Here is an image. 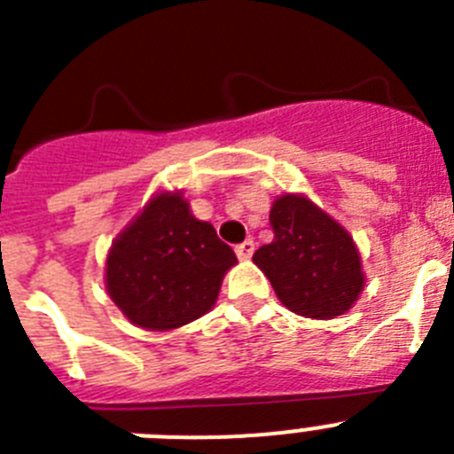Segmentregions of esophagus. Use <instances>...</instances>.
Wrapping results in <instances>:
<instances>
[{
  "instance_id": "esophagus-1",
  "label": "esophagus",
  "mask_w": 454,
  "mask_h": 454,
  "mask_svg": "<svg viewBox=\"0 0 454 454\" xmlns=\"http://www.w3.org/2000/svg\"><path fill=\"white\" fill-rule=\"evenodd\" d=\"M252 254H254V240L252 239L243 240V243L236 246V256H239V259H250Z\"/></svg>"
}]
</instances>
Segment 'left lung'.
<instances>
[{
	"label": "left lung",
	"instance_id": "left-lung-1",
	"mask_svg": "<svg viewBox=\"0 0 454 454\" xmlns=\"http://www.w3.org/2000/svg\"><path fill=\"white\" fill-rule=\"evenodd\" d=\"M275 239L254 252L284 307L307 318L346 314L364 288L359 252L339 223L302 195H282L270 211Z\"/></svg>",
	"mask_w": 454,
	"mask_h": 454
}]
</instances>
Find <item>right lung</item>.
<instances>
[{"mask_svg":"<svg viewBox=\"0 0 454 454\" xmlns=\"http://www.w3.org/2000/svg\"><path fill=\"white\" fill-rule=\"evenodd\" d=\"M236 254L208 223L192 218L179 192L156 195L115 239L106 288L145 330H175L214 307Z\"/></svg>","mask_w":454,"mask_h":454,"instance_id":"right-lung-1","label":"right lung"}]
</instances>
